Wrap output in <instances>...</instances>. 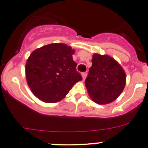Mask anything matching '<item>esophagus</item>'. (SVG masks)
Wrapping results in <instances>:
<instances>
[{
    "mask_svg": "<svg viewBox=\"0 0 148 148\" xmlns=\"http://www.w3.org/2000/svg\"><path fill=\"white\" fill-rule=\"evenodd\" d=\"M87 73H82V78H83V81L85 80L86 77H87Z\"/></svg>",
    "mask_w": 148,
    "mask_h": 148,
    "instance_id": "34e87169",
    "label": "esophagus"
}]
</instances>
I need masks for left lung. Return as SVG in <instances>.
I'll use <instances>...</instances> for the list:
<instances>
[{
    "label": "left lung",
    "mask_w": 148,
    "mask_h": 148,
    "mask_svg": "<svg viewBox=\"0 0 148 148\" xmlns=\"http://www.w3.org/2000/svg\"><path fill=\"white\" fill-rule=\"evenodd\" d=\"M92 63L85 79L89 95L99 104L112 102L125 88V71L117 61L108 56L94 54Z\"/></svg>",
    "instance_id": "obj_1"
}]
</instances>
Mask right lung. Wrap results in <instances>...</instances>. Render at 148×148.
Returning a JSON list of instances; mask_svg holds the SVG:
<instances>
[{"label": "right lung", "instance_id": "right-lung-1", "mask_svg": "<svg viewBox=\"0 0 148 148\" xmlns=\"http://www.w3.org/2000/svg\"><path fill=\"white\" fill-rule=\"evenodd\" d=\"M74 53L70 47L58 43L32 52L26 64V77L36 97L47 103L58 102L82 80L73 59Z\"/></svg>", "mask_w": 148, "mask_h": 148}]
</instances>
